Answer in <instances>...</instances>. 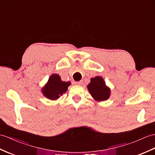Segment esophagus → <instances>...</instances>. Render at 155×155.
Masks as SVG:
<instances>
[{
  "instance_id": "1",
  "label": "esophagus",
  "mask_w": 155,
  "mask_h": 155,
  "mask_svg": "<svg viewBox=\"0 0 155 155\" xmlns=\"http://www.w3.org/2000/svg\"><path fill=\"white\" fill-rule=\"evenodd\" d=\"M74 84L75 85H82L83 82L81 81H75V82H74Z\"/></svg>"
}]
</instances>
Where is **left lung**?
<instances>
[{"label": "left lung", "mask_w": 155, "mask_h": 155, "mask_svg": "<svg viewBox=\"0 0 155 155\" xmlns=\"http://www.w3.org/2000/svg\"><path fill=\"white\" fill-rule=\"evenodd\" d=\"M87 89L93 99L97 101H107L110 95V89L105 84L103 78L97 76L91 79Z\"/></svg>", "instance_id": "obj_1"}]
</instances>
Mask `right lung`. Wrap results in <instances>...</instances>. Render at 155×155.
<instances>
[{
	"label": "right lung",
	"mask_w": 155,
	"mask_h": 155,
	"mask_svg": "<svg viewBox=\"0 0 155 155\" xmlns=\"http://www.w3.org/2000/svg\"><path fill=\"white\" fill-rule=\"evenodd\" d=\"M70 82L62 81L58 74H52L49 78L48 82L42 89L43 95L51 100H56L66 92Z\"/></svg>",
	"instance_id": "add662e5"
}]
</instances>
